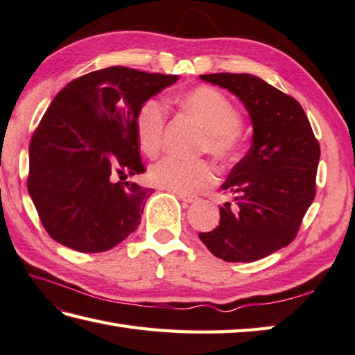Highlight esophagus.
Masks as SVG:
<instances>
[{"label":"esophagus","instance_id":"obj_1","mask_svg":"<svg viewBox=\"0 0 355 355\" xmlns=\"http://www.w3.org/2000/svg\"><path fill=\"white\" fill-rule=\"evenodd\" d=\"M178 198L182 200V202H184V203H194V202H197V197L196 196H188V194H178Z\"/></svg>","mask_w":355,"mask_h":355}]
</instances>
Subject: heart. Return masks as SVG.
I'll use <instances>...</instances> for the list:
<instances>
[{"label": "heart", "instance_id": "heart-1", "mask_svg": "<svg viewBox=\"0 0 355 355\" xmlns=\"http://www.w3.org/2000/svg\"><path fill=\"white\" fill-rule=\"evenodd\" d=\"M177 104L205 127L203 152H209L222 163L236 159L241 147L242 118L227 96L212 87H198L180 94ZM164 124L166 105L159 99H149L139 107L135 116V138L144 155L153 157L159 150ZM147 178L157 188L189 196L214 183L216 171L208 161L164 157L149 167Z\"/></svg>", "mask_w": 355, "mask_h": 355}]
</instances>
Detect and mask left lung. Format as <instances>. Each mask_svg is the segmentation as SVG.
<instances>
[{"label": "left lung", "instance_id": "left-lung-1", "mask_svg": "<svg viewBox=\"0 0 355 355\" xmlns=\"http://www.w3.org/2000/svg\"><path fill=\"white\" fill-rule=\"evenodd\" d=\"M239 99L253 125L251 147L220 189L234 197L223 203L220 222L198 237L228 262H253L295 239L315 197L320 144L298 101L253 74H203Z\"/></svg>", "mask_w": 355, "mask_h": 355}]
</instances>
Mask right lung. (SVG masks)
<instances>
[{"mask_svg": "<svg viewBox=\"0 0 355 355\" xmlns=\"http://www.w3.org/2000/svg\"><path fill=\"white\" fill-rule=\"evenodd\" d=\"M177 80L110 67L69 82L51 102L31 139L28 191L55 242L101 253L138 228L153 189L122 183L144 172L135 116Z\"/></svg>", "mask_w": 355, "mask_h": 355, "instance_id": "1", "label": "right lung"}]
</instances>
